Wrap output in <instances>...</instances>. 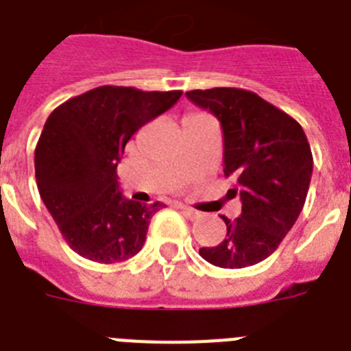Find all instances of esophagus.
Segmentation results:
<instances>
[{"label":"esophagus","instance_id":"34e87169","mask_svg":"<svg viewBox=\"0 0 351 351\" xmlns=\"http://www.w3.org/2000/svg\"><path fill=\"white\" fill-rule=\"evenodd\" d=\"M180 209H182V213L186 215L187 219L197 220V219H200V217H202V213H200V211H197V209L189 208V206H180Z\"/></svg>","mask_w":351,"mask_h":351}]
</instances>
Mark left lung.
Returning <instances> with one entry per match:
<instances>
[{"mask_svg":"<svg viewBox=\"0 0 351 351\" xmlns=\"http://www.w3.org/2000/svg\"><path fill=\"white\" fill-rule=\"evenodd\" d=\"M195 106L219 118L224 134V175L237 178L239 219L222 217L228 233L215 247H200L209 264L239 269L277 250L304 208L313 156L297 120L251 90L215 87L189 90Z\"/></svg>","mask_w":351,"mask_h":351,"instance_id":"left-lung-1","label":"left lung"}]
</instances>
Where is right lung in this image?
<instances>
[{
	"label": "right lung",
	"instance_id": "add662e5",
	"mask_svg": "<svg viewBox=\"0 0 351 351\" xmlns=\"http://www.w3.org/2000/svg\"><path fill=\"white\" fill-rule=\"evenodd\" d=\"M180 96L104 85L47 118L34 153L36 182L63 239L84 258L114 264L142 250L151 217L164 204L123 197L117 167L132 134Z\"/></svg>",
	"mask_w": 351,
	"mask_h": 351
}]
</instances>
